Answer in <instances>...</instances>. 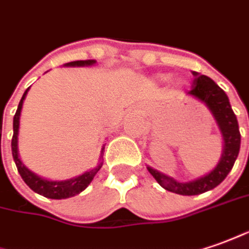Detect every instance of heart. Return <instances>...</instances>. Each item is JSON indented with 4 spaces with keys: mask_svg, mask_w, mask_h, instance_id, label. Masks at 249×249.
<instances>
[{
    "mask_svg": "<svg viewBox=\"0 0 249 249\" xmlns=\"http://www.w3.org/2000/svg\"><path fill=\"white\" fill-rule=\"evenodd\" d=\"M163 79H166V76H163Z\"/></svg>",
    "mask_w": 249,
    "mask_h": 249,
    "instance_id": "heart-1",
    "label": "heart"
}]
</instances>
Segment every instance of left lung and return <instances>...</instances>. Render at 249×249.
<instances>
[{"label": "left lung", "mask_w": 249, "mask_h": 249, "mask_svg": "<svg viewBox=\"0 0 249 249\" xmlns=\"http://www.w3.org/2000/svg\"><path fill=\"white\" fill-rule=\"evenodd\" d=\"M194 76L195 79L192 83V89L187 94L204 103L215 120L222 139H224V150H222L221 160L210 173L187 182L177 181L166 174L147 166L148 172L162 188L185 196L199 195L203 192L211 191L224 181L237 160L240 143H241L237 117L231 110L229 98L225 94L224 89L207 76L199 75L197 72H194Z\"/></svg>", "instance_id": "obj_1"}]
</instances>
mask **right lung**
<instances>
[{
	"label": "right lung",
	"instance_id": "add662e5",
	"mask_svg": "<svg viewBox=\"0 0 249 249\" xmlns=\"http://www.w3.org/2000/svg\"><path fill=\"white\" fill-rule=\"evenodd\" d=\"M95 60H86V61H72L65 64V67H89L94 65ZM28 89H25V92L23 94V98L20 99L18 106L16 114L13 117V138H12V155L15 163L18 166V170L21 178L24 180V182L30 187V188L39 194V195L49 197V199H67V197H72V196L77 195L83 192L84 189L89 185V182L94 180L95 174L99 172V169L102 167V154L103 148L101 151V158H99V163L95 167H92L91 170L86 172V173L80 174L77 177L69 178V180H64V181H50L46 178H42L38 174H35L31 172L28 167L24 166V163L21 162V160L18 158V125H20V113H21V107H23V102H24L25 95L28 92Z\"/></svg>",
	"mask_w": 249,
	"mask_h": 249
}]
</instances>
